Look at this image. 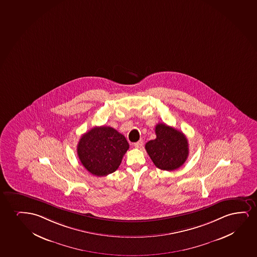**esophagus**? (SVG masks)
<instances>
[{"instance_id":"34e87169","label":"esophagus","mask_w":257,"mask_h":257,"mask_svg":"<svg viewBox=\"0 0 257 257\" xmlns=\"http://www.w3.org/2000/svg\"><path fill=\"white\" fill-rule=\"evenodd\" d=\"M134 147H136V148H141V147H143V140H139L138 142L134 144Z\"/></svg>"}]
</instances>
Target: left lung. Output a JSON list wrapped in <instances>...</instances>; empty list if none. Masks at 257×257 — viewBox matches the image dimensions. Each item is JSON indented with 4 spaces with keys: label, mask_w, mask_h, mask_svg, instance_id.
I'll return each instance as SVG.
<instances>
[{
    "label": "left lung",
    "mask_w": 257,
    "mask_h": 257,
    "mask_svg": "<svg viewBox=\"0 0 257 257\" xmlns=\"http://www.w3.org/2000/svg\"><path fill=\"white\" fill-rule=\"evenodd\" d=\"M156 139L146 144V150L154 165L161 170L174 171L187 160L189 149L187 138L182 132L166 123L155 127Z\"/></svg>",
    "instance_id": "obj_1"
}]
</instances>
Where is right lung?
Segmentation results:
<instances>
[{
  "label": "right lung",
  "instance_id": "obj_1",
  "mask_svg": "<svg viewBox=\"0 0 257 257\" xmlns=\"http://www.w3.org/2000/svg\"><path fill=\"white\" fill-rule=\"evenodd\" d=\"M129 144L123 135L110 126L94 127L81 137L77 155L88 172L106 176L119 167Z\"/></svg>",
  "mask_w": 257,
  "mask_h": 257
}]
</instances>
